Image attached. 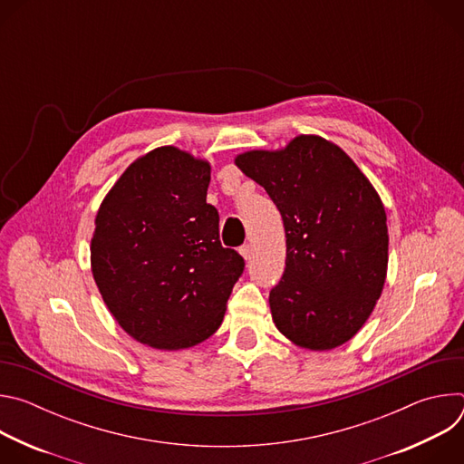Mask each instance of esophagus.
Segmentation results:
<instances>
[{"label": "esophagus", "mask_w": 464, "mask_h": 464, "mask_svg": "<svg viewBox=\"0 0 464 464\" xmlns=\"http://www.w3.org/2000/svg\"><path fill=\"white\" fill-rule=\"evenodd\" d=\"M240 255L246 258V260H249L251 258V246L249 244H244V246H240Z\"/></svg>", "instance_id": "1"}]
</instances>
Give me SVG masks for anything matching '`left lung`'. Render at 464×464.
<instances>
[{
    "label": "left lung",
    "mask_w": 464,
    "mask_h": 464,
    "mask_svg": "<svg viewBox=\"0 0 464 464\" xmlns=\"http://www.w3.org/2000/svg\"><path fill=\"white\" fill-rule=\"evenodd\" d=\"M235 163L277 206L286 268L270 292L276 326L294 343L328 351L371 315L387 272L380 196L334 143L299 136L285 150H253Z\"/></svg>",
    "instance_id": "8db88e82"
}]
</instances>
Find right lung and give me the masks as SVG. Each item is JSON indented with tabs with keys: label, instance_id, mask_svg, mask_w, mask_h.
<instances>
[{
	"label": "right lung",
	"instance_id": "1",
	"mask_svg": "<svg viewBox=\"0 0 464 464\" xmlns=\"http://www.w3.org/2000/svg\"><path fill=\"white\" fill-rule=\"evenodd\" d=\"M209 181V163L161 147L124 170L97 213L93 279L117 323L145 345L208 340L244 274V258L220 242Z\"/></svg>",
	"mask_w": 464,
	"mask_h": 464
}]
</instances>
